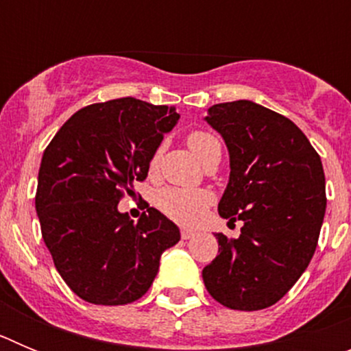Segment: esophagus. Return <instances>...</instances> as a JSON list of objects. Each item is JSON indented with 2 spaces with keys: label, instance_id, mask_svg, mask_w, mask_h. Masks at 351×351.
<instances>
[{
  "label": "esophagus",
  "instance_id": "esophagus-1",
  "mask_svg": "<svg viewBox=\"0 0 351 351\" xmlns=\"http://www.w3.org/2000/svg\"><path fill=\"white\" fill-rule=\"evenodd\" d=\"M181 237L186 239V241H188V239H193L195 237V232L193 230H188V228H182V230H181Z\"/></svg>",
  "mask_w": 351,
  "mask_h": 351
}]
</instances>
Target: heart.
<instances>
[{
  "label": "heart",
  "instance_id": "1",
  "mask_svg": "<svg viewBox=\"0 0 351 351\" xmlns=\"http://www.w3.org/2000/svg\"><path fill=\"white\" fill-rule=\"evenodd\" d=\"M188 145L195 156L204 161L210 149L219 145V142L207 132H193L188 137ZM158 160H160V153L154 154L151 160V170L156 169ZM210 202H213V195L207 190H188V188H178V186L163 188L156 195L158 209L173 221L188 226L197 225L204 218Z\"/></svg>",
  "mask_w": 351,
  "mask_h": 351
}]
</instances>
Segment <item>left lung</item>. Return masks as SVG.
I'll use <instances>...</instances> for the list:
<instances>
[{
  "label": "left lung",
  "instance_id": "1",
  "mask_svg": "<svg viewBox=\"0 0 351 351\" xmlns=\"http://www.w3.org/2000/svg\"><path fill=\"white\" fill-rule=\"evenodd\" d=\"M204 119L230 156L219 216L244 223L237 239L216 234L219 255L204 267V283L226 308L265 309L315 255L327 207L322 160L295 123L255 101L216 104Z\"/></svg>",
  "mask_w": 351,
  "mask_h": 351
}]
</instances>
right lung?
<instances>
[{
    "instance_id": "obj_1",
    "label": "right lung",
    "mask_w": 351,
    "mask_h": 351,
    "mask_svg": "<svg viewBox=\"0 0 351 351\" xmlns=\"http://www.w3.org/2000/svg\"><path fill=\"white\" fill-rule=\"evenodd\" d=\"M176 107L117 98L77 110L43 151L35 207L43 243L64 283L80 299L119 306L141 299L161 253L181 232L147 207L137 223L119 213L123 193L147 178Z\"/></svg>"
}]
</instances>
